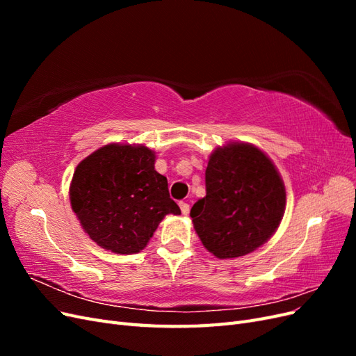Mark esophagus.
<instances>
[{"label":"esophagus","mask_w":356,"mask_h":356,"mask_svg":"<svg viewBox=\"0 0 356 356\" xmlns=\"http://www.w3.org/2000/svg\"><path fill=\"white\" fill-rule=\"evenodd\" d=\"M179 208H181V212L187 215L190 212V204L187 202H179Z\"/></svg>","instance_id":"esophagus-1"}]
</instances>
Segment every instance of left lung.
I'll use <instances>...</instances> for the list:
<instances>
[{"label": "left lung", "instance_id": "8db88e82", "mask_svg": "<svg viewBox=\"0 0 356 356\" xmlns=\"http://www.w3.org/2000/svg\"><path fill=\"white\" fill-rule=\"evenodd\" d=\"M207 196L190 211L195 230L217 258L255 251L277 230L285 212V186L273 161L252 144L215 148L207 172Z\"/></svg>", "mask_w": 356, "mask_h": 356}]
</instances>
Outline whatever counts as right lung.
Masks as SVG:
<instances>
[{
	"label": "right lung",
	"instance_id": "add662e5",
	"mask_svg": "<svg viewBox=\"0 0 356 356\" xmlns=\"http://www.w3.org/2000/svg\"><path fill=\"white\" fill-rule=\"evenodd\" d=\"M154 161V152L145 145L108 144L75 168L70 186L72 211L104 250L136 254L168 213H181Z\"/></svg>",
	"mask_w": 356,
	"mask_h": 356
}]
</instances>
